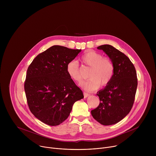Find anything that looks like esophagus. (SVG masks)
Here are the masks:
<instances>
[{
    "instance_id": "34e87169",
    "label": "esophagus",
    "mask_w": 156,
    "mask_h": 156,
    "mask_svg": "<svg viewBox=\"0 0 156 156\" xmlns=\"http://www.w3.org/2000/svg\"><path fill=\"white\" fill-rule=\"evenodd\" d=\"M83 94H84V98H87L88 96H90V94H88V93H85V92H84L83 93Z\"/></svg>"
}]
</instances>
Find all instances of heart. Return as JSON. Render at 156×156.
Here are the masks:
<instances>
[{"mask_svg":"<svg viewBox=\"0 0 156 156\" xmlns=\"http://www.w3.org/2000/svg\"><path fill=\"white\" fill-rule=\"evenodd\" d=\"M81 62L91 67L88 78H90L81 86L87 91H94L99 87L108 84L114 73V66L108 57L94 51H86L80 58ZM66 72L72 80L77 83L82 81L79 63L76 60L70 61L66 66Z\"/></svg>","mask_w":156,"mask_h":156,"instance_id":"obj_1","label":"heart"}]
</instances>
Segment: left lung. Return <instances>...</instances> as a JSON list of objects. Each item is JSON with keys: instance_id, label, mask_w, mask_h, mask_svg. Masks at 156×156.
<instances>
[{"instance_id": "8db88e82", "label": "left lung", "mask_w": 156, "mask_h": 156, "mask_svg": "<svg viewBox=\"0 0 156 156\" xmlns=\"http://www.w3.org/2000/svg\"><path fill=\"white\" fill-rule=\"evenodd\" d=\"M110 58L114 66L110 83L97 93L99 106L91 110L93 118L103 125H114L125 117L134 103L138 79L134 65L123 53L105 44L98 47Z\"/></svg>"}]
</instances>
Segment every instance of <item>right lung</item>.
I'll return each mask as SVG.
<instances>
[{"label":"right lung","mask_w":156,"mask_h":156,"mask_svg":"<svg viewBox=\"0 0 156 156\" xmlns=\"http://www.w3.org/2000/svg\"><path fill=\"white\" fill-rule=\"evenodd\" d=\"M81 51L53 46L29 66L24 86L27 102L31 113L42 122L60 125L69 116L74 103L84 98L66 72L67 64Z\"/></svg>","instance_id":"add662e5"}]
</instances>
